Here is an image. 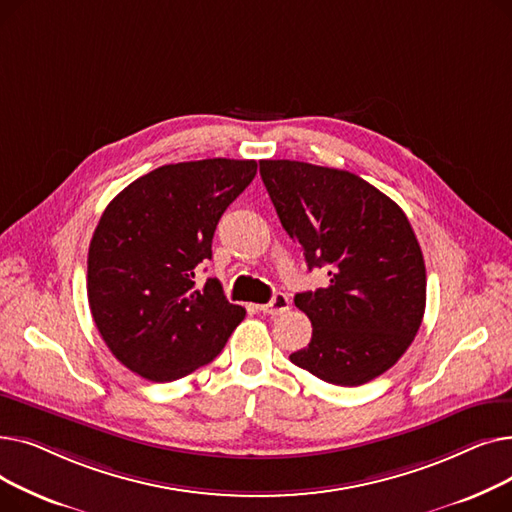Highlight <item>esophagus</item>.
<instances>
[{
    "mask_svg": "<svg viewBox=\"0 0 512 512\" xmlns=\"http://www.w3.org/2000/svg\"><path fill=\"white\" fill-rule=\"evenodd\" d=\"M257 309H259L261 313H265V315H280V313H284V311L290 309V303H288V297H286L284 292H276L270 303L259 305Z\"/></svg>",
    "mask_w": 512,
    "mask_h": 512,
    "instance_id": "obj_1",
    "label": "esophagus"
}]
</instances>
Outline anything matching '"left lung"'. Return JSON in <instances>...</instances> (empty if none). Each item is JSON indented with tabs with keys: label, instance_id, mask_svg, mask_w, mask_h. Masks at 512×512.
Returning a JSON list of instances; mask_svg holds the SVG:
<instances>
[{
	"label": "left lung",
	"instance_id": "1",
	"mask_svg": "<svg viewBox=\"0 0 512 512\" xmlns=\"http://www.w3.org/2000/svg\"><path fill=\"white\" fill-rule=\"evenodd\" d=\"M261 180L309 270L328 265L326 288L299 292L313 326L290 361L336 386H361L411 346L425 311V261L402 211L346 170L261 159Z\"/></svg>",
	"mask_w": 512,
	"mask_h": 512
}]
</instances>
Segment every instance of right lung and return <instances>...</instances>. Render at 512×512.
Here are the masks:
<instances>
[{"instance_id":"obj_1","label":"right lung","mask_w":512,"mask_h":512,"mask_svg":"<svg viewBox=\"0 0 512 512\" xmlns=\"http://www.w3.org/2000/svg\"><path fill=\"white\" fill-rule=\"evenodd\" d=\"M255 174L253 159L182 161L137 178L105 207L89 245V307L112 355L141 378L174 382L211 363L245 319L218 280L199 288L195 272Z\"/></svg>"}]
</instances>
